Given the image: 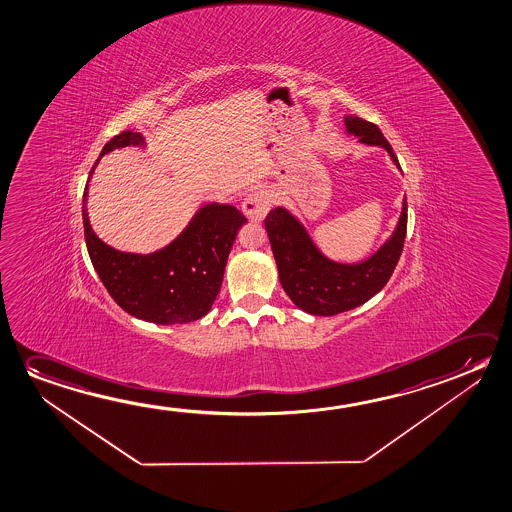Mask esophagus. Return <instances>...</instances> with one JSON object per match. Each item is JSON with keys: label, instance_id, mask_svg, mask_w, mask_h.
<instances>
[{"label": "esophagus", "instance_id": "obj_1", "mask_svg": "<svg viewBox=\"0 0 512 512\" xmlns=\"http://www.w3.org/2000/svg\"><path fill=\"white\" fill-rule=\"evenodd\" d=\"M274 203V195L267 188H256L252 190L251 194L245 197L242 210H244L247 219L260 220L265 219L270 206Z\"/></svg>", "mask_w": 512, "mask_h": 512}]
</instances>
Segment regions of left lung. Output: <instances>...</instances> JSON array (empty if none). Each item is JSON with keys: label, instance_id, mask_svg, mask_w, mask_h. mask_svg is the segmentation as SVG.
I'll return each instance as SVG.
<instances>
[{"label": "left lung", "instance_id": "1", "mask_svg": "<svg viewBox=\"0 0 512 512\" xmlns=\"http://www.w3.org/2000/svg\"><path fill=\"white\" fill-rule=\"evenodd\" d=\"M345 126L350 135L359 137V142L384 147L400 169L393 147L374 122L347 115ZM265 229L286 295L309 315L333 317L365 304L390 281L406 242L407 201L402 203V215L390 240L356 265L325 258L301 222L281 206L268 211Z\"/></svg>", "mask_w": 512, "mask_h": 512}]
</instances>
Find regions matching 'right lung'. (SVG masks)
Wrapping results in <instances>:
<instances>
[{"label":"right lung","instance_id":"right-lung-1","mask_svg":"<svg viewBox=\"0 0 512 512\" xmlns=\"http://www.w3.org/2000/svg\"><path fill=\"white\" fill-rule=\"evenodd\" d=\"M130 146H146V140L137 131H122L105 144L99 158ZM87 190L89 185L82 203L87 251L112 299L126 313L153 324H188L203 318L219 295L236 233L247 222L242 211L229 204H206L167 247L133 254L106 245L92 231Z\"/></svg>","mask_w":512,"mask_h":512}]
</instances>
